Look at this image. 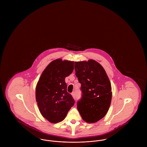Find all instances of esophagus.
Listing matches in <instances>:
<instances>
[{"mask_svg":"<svg viewBox=\"0 0 147 147\" xmlns=\"http://www.w3.org/2000/svg\"><path fill=\"white\" fill-rule=\"evenodd\" d=\"M71 95H72L73 98H76V93H75V92H73L71 93Z\"/></svg>","mask_w":147,"mask_h":147,"instance_id":"obj_1","label":"esophagus"}]
</instances>
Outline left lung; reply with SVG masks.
<instances>
[{
  "instance_id": "8db88e82",
  "label": "left lung",
  "mask_w": 147,
  "mask_h": 147,
  "mask_svg": "<svg viewBox=\"0 0 147 147\" xmlns=\"http://www.w3.org/2000/svg\"><path fill=\"white\" fill-rule=\"evenodd\" d=\"M74 64L82 93L77 109L84 121L95 123L105 116L110 106L112 92L110 80L103 67L94 60Z\"/></svg>"
}]
</instances>
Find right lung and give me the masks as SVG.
Returning <instances> with one entry per match:
<instances>
[{"label": "right lung", "instance_id": "1", "mask_svg": "<svg viewBox=\"0 0 147 147\" xmlns=\"http://www.w3.org/2000/svg\"><path fill=\"white\" fill-rule=\"evenodd\" d=\"M73 69L74 62L57 59L47 65L37 83L36 98L39 110L51 123L62 121L75 103L65 82Z\"/></svg>", "mask_w": 147, "mask_h": 147}]
</instances>
